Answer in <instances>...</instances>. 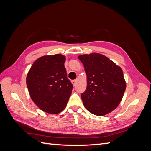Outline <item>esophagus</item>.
<instances>
[{
    "instance_id": "34e87169",
    "label": "esophagus",
    "mask_w": 151,
    "mask_h": 151,
    "mask_svg": "<svg viewBox=\"0 0 151 151\" xmlns=\"http://www.w3.org/2000/svg\"><path fill=\"white\" fill-rule=\"evenodd\" d=\"M72 84H73V85H74V86L76 85V84H77V79H75V80H73L72 81Z\"/></svg>"
}]
</instances>
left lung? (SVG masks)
Wrapping results in <instances>:
<instances>
[{"instance_id":"8db88e82","label":"left lung","mask_w":151,"mask_h":151,"mask_svg":"<svg viewBox=\"0 0 151 151\" xmlns=\"http://www.w3.org/2000/svg\"><path fill=\"white\" fill-rule=\"evenodd\" d=\"M87 75V88L81 97L85 108L95 115L110 113L120 104L126 89L122 68L99 53L78 57Z\"/></svg>"}]
</instances>
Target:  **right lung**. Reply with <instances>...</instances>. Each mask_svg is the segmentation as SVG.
<instances>
[{
    "label": "right lung",
    "instance_id": "1",
    "mask_svg": "<svg viewBox=\"0 0 151 151\" xmlns=\"http://www.w3.org/2000/svg\"><path fill=\"white\" fill-rule=\"evenodd\" d=\"M65 56H43L32 65L26 84L33 102L45 112L57 114L65 108L73 85L67 78Z\"/></svg>",
    "mask_w": 151,
    "mask_h": 151
}]
</instances>
